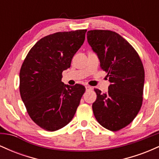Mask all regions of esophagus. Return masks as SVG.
Returning <instances> with one entry per match:
<instances>
[{
  "mask_svg": "<svg viewBox=\"0 0 159 159\" xmlns=\"http://www.w3.org/2000/svg\"><path fill=\"white\" fill-rule=\"evenodd\" d=\"M85 88H86V90H92V87H91L90 86H88V85L85 86Z\"/></svg>",
  "mask_w": 159,
  "mask_h": 159,
  "instance_id": "1",
  "label": "esophagus"
}]
</instances>
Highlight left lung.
<instances>
[{"label": "left lung", "instance_id": "obj_1", "mask_svg": "<svg viewBox=\"0 0 159 159\" xmlns=\"http://www.w3.org/2000/svg\"><path fill=\"white\" fill-rule=\"evenodd\" d=\"M87 36L111 83L107 93L94 89L97 96L92 106L94 116L102 126L119 131L132 123L141 107L143 63L135 49L117 33L93 30Z\"/></svg>", "mask_w": 159, "mask_h": 159}]
</instances>
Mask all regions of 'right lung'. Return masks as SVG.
Here are the masks:
<instances>
[{
    "instance_id": "add662e5",
    "label": "right lung",
    "mask_w": 159,
    "mask_h": 159,
    "mask_svg": "<svg viewBox=\"0 0 159 159\" xmlns=\"http://www.w3.org/2000/svg\"><path fill=\"white\" fill-rule=\"evenodd\" d=\"M87 30L57 32L36 43L19 73V90L29 116L49 132L66 125L73 118L85 92L83 85H66L62 72L85 39Z\"/></svg>"
}]
</instances>
